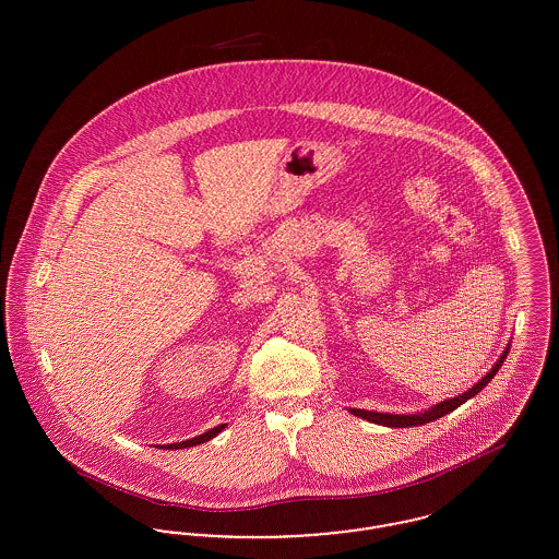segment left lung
I'll list each match as a JSON object with an SVG mask.
<instances>
[{
  "label": "left lung",
  "mask_w": 559,
  "mask_h": 559,
  "mask_svg": "<svg viewBox=\"0 0 559 559\" xmlns=\"http://www.w3.org/2000/svg\"><path fill=\"white\" fill-rule=\"evenodd\" d=\"M509 347H511V342L507 344L506 349H503V354H501V356H499V360L495 362V367H492L490 371L486 372V374L479 379L478 383H474V385H472L467 392H463V394H459V396H454V399L442 400V402L433 404L431 408L421 411V413H406V415H399V413H377V411H365V408H347V411H349L352 415L360 417V419H367V421H371V424H377V426H426V424H429V421H436V419H440V417L449 415V413H452L454 408H459L463 402H467V400L474 399L476 394H479V392H481V390H484V388L490 383V379H495V374H497L499 369L503 367L507 354H509Z\"/></svg>",
  "instance_id": "obj_1"
}]
</instances>
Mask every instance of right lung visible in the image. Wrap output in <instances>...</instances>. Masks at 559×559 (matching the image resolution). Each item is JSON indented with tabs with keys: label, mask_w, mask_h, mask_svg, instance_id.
<instances>
[{
	"label": "right lung",
	"mask_w": 559,
	"mask_h": 559,
	"mask_svg": "<svg viewBox=\"0 0 559 559\" xmlns=\"http://www.w3.org/2000/svg\"><path fill=\"white\" fill-rule=\"evenodd\" d=\"M226 427V424H222V426L213 427L210 431H205V433H201V436H194V438H190V440H185V442H176V444H165L163 449H169V451H178V449H190V447H197V444H203V442H210L212 438H215L222 429Z\"/></svg>",
	"instance_id": "1"
}]
</instances>
